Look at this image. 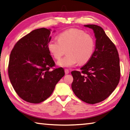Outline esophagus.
<instances>
[{"instance_id": "obj_1", "label": "esophagus", "mask_w": 130, "mask_h": 130, "mask_svg": "<svg viewBox=\"0 0 130 130\" xmlns=\"http://www.w3.org/2000/svg\"><path fill=\"white\" fill-rule=\"evenodd\" d=\"M64 72H65V73L66 74H68V73H69V72H70V71H69V70H68V69H64Z\"/></svg>"}]
</instances>
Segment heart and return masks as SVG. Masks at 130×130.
<instances>
[{"label": "heart", "mask_w": 130, "mask_h": 130, "mask_svg": "<svg viewBox=\"0 0 130 130\" xmlns=\"http://www.w3.org/2000/svg\"><path fill=\"white\" fill-rule=\"evenodd\" d=\"M95 46L92 36L76 28L63 31L58 36V41L51 40L47 43L48 50L55 59H59L66 51L67 55L58 62L63 67H72L78 63L86 64L93 55Z\"/></svg>", "instance_id": "b5f03b06"}]
</instances>
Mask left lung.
I'll return each instance as SVG.
<instances>
[{
	"label": "left lung",
	"instance_id": "1",
	"mask_svg": "<svg viewBox=\"0 0 130 130\" xmlns=\"http://www.w3.org/2000/svg\"><path fill=\"white\" fill-rule=\"evenodd\" d=\"M92 29L96 38L95 48L90 60L73 71L71 87L79 99L94 104L107 99L116 89L121 77L119 57L116 46L101 26L85 25Z\"/></svg>",
	"mask_w": 130,
	"mask_h": 130
}]
</instances>
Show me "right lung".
<instances>
[{"mask_svg":"<svg viewBox=\"0 0 130 130\" xmlns=\"http://www.w3.org/2000/svg\"><path fill=\"white\" fill-rule=\"evenodd\" d=\"M50 30L42 28L31 31L16 42L9 56L8 73L12 87L30 103L39 104L49 97L64 75L62 67L53 68L55 62L47 48Z\"/></svg>","mask_w":130,"mask_h":130,"instance_id":"1","label":"right lung"}]
</instances>
